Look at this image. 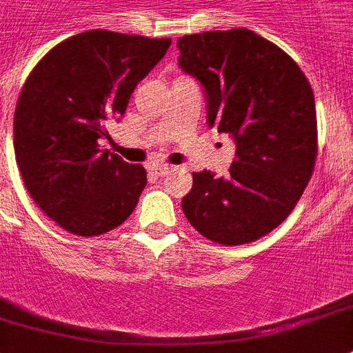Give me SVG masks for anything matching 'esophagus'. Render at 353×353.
<instances>
[{
    "instance_id": "1",
    "label": "esophagus",
    "mask_w": 353,
    "mask_h": 353,
    "mask_svg": "<svg viewBox=\"0 0 353 353\" xmlns=\"http://www.w3.org/2000/svg\"><path fill=\"white\" fill-rule=\"evenodd\" d=\"M173 170H174V168H173V165H170V164H155V165H153V171H155V174H159V176H164V174L171 173Z\"/></svg>"
}]
</instances>
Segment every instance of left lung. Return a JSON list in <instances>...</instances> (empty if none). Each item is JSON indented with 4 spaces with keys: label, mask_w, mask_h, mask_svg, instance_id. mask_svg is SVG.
I'll use <instances>...</instances> for the list:
<instances>
[{
    "label": "left lung",
    "mask_w": 353,
    "mask_h": 353,
    "mask_svg": "<svg viewBox=\"0 0 353 353\" xmlns=\"http://www.w3.org/2000/svg\"><path fill=\"white\" fill-rule=\"evenodd\" d=\"M176 46L179 66L205 93L208 124L236 144L227 179L193 173L183 214L222 245L258 240L292 212L312 176V88L290 55L249 28L191 34Z\"/></svg>",
    "instance_id": "8db88e82"
}]
</instances>
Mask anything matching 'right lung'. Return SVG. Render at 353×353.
<instances>
[{
	"instance_id": "right-lung-1",
	"label": "right lung",
	"mask_w": 353,
	"mask_h": 353,
	"mask_svg": "<svg viewBox=\"0 0 353 353\" xmlns=\"http://www.w3.org/2000/svg\"><path fill=\"white\" fill-rule=\"evenodd\" d=\"M170 45L86 30L54 46L25 81L14 113L17 168L41 211L72 234L112 231L135 209L145 170L99 141Z\"/></svg>"
}]
</instances>
